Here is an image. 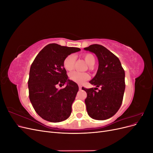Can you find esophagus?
<instances>
[{"instance_id": "esophagus-1", "label": "esophagus", "mask_w": 153, "mask_h": 153, "mask_svg": "<svg viewBox=\"0 0 153 153\" xmlns=\"http://www.w3.org/2000/svg\"><path fill=\"white\" fill-rule=\"evenodd\" d=\"M78 87H79V89H80V90H81V89H82V86L81 85H78Z\"/></svg>"}]
</instances>
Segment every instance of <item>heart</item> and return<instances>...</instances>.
<instances>
[{
    "mask_svg": "<svg viewBox=\"0 0 153 153\" xmlns=\"http://www.w3.org/2000/svg\"><path fill=\"white\" fill-rule=\"evenodd\" d=\"M85 62L87 63L88 65L92 67L95 64L96 59L94 56L91 53H85L84 55ZM76 61V56L74 54H70L64 59L63 61V66L68 71H71L73 69L75 62ZM69 78L71 80L75 82L77 84H82L85 81L89 78V75L87 73L79 72V71H73L69 74Z\"/></svg>",
    "mask_w": 153,
    "mask_h": 153,
    "instance_id": "b5f03b06",
    "label": "heart"
}]
</instances>
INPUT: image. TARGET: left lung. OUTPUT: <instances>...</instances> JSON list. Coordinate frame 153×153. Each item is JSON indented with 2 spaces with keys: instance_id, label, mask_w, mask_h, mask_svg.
Here are the masks:
<instances>
[{
  "instance_id": "1",
  "label": "left lung",
  "mask_w": 153,
  "mask_h": 153,
  "mask_svg": "<svg viewBox=\"0 0 153 153\" xmlns=\"http://www.w3.org/2000/svg\"><path fill=\"white\" fill-rule=\"evenodd\" d=\"M94 53L98 59L96 75L89 81L95 88L82 89L87 92L85 103L89 116L96 120H105L116 114L122 104L125 90V73L119 59L100 45H91L84 48ZM100 86L98 92L95 90Z\"/></svg>"
}]
</instances>
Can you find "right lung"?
Wrapping results in <instances>:
<instances>
[{"label": "right lung", "mask_w": 153, "mask_h": 153, "mask_svg": "<svg viewBox=\"0 0 153 153\" xmlns=\"http://www.w3.org/2000/svg\"><path fill=\"white\" fill-rule=\"evenodd\" d=\"M79 51L78 48L49 44L32 64L28 81L29 99L36 113L46 121L59 123L70 116L78 86L68 79L63 61L68 55ZM57 84L67 85L58 90Z\"/></svg>", "instance_id": "1"}]
</instances>
